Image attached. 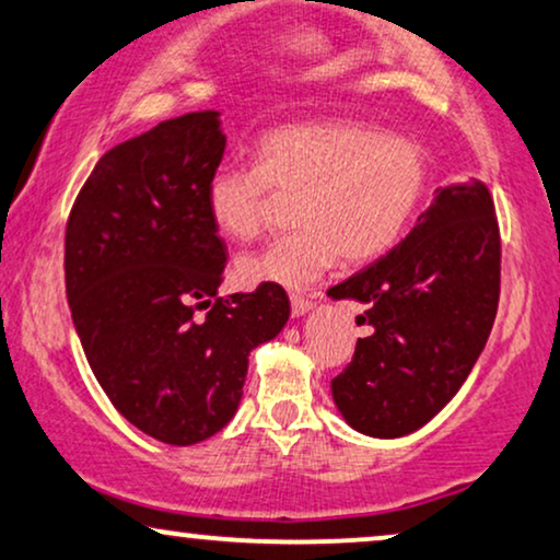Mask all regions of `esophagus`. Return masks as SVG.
Listing matches in <instances>:
<instances>
[{
  "instance_id": "esophagus-1",
  "label": "esophagus",
  "mask_w": 560,
  "mask_h": 560,
  "mask_svg": "<svg viewBox=\"0 0 560 560\" xmlns=\"http://www.w3.org/2000/svg\"><path fill=\"white\" fill-rule=\"evenodd\" d=\"M316 299H319V293H293L291 295V308H293V316H303L308 312V308L314 306Z\"/></svg>"
}]
</instances>
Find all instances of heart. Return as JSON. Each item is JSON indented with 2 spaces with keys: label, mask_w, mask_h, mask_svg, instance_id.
<instances>
[{
  "label": "heart",
  "mask_w": 560,
  "mask_h": 560,
  "mask_svg": "<svg viewBox=\"0 0 560 560\" xmlns=\"http://www.w3.org/2000/svg\"><path fill=\"white\" fill-rule=\"evenodd\" d=\"M428 186L418 142L361 121H306L269 132L257 165H220L207 178V212L223 236L257 238L272 195L295 197L293 233L238 259L244 285L303 288L337 259L361 265L397 244Z\"/></svg>",
  "instance_id": "b5f03b06"
}]
</instances>
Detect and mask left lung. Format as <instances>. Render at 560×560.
<instances>
[{
	"label": "left lung",
	"mask_w": 560,
	"mask_h": 560,
	"mask_svg": "<svg viewBox=\"0 0 560 560\" xmlns=\"http://www.w3.org/2000/svg\"><path fill=\"white\" fill-rule=\"evenodd\" d=\"M361 301L353 361L332 378L350 425L397 439L425 425L459 392L491 335L501 295V233L482 184L444 186L402 244L329 288Z\"/></svg>",
	"instance_id": "8db88e82"
}]
</instances>
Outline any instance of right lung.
Instances as JSON below:
<instances>
[{"label": "right lung", "instance_id": "right-lung-1", "mask_svg": "<svg viewBox=\"0 0 560 560\" xmlns=\"http://www.w3.org/2000/svg\"><path fill=\"white\" fill-rule=\"evenodd\" d=\"M223 150L218 112L161 121L95 163L67 220V301L90 369L163 444L218 433L244 395L248 353L291 316L278 282L215 299L228 254L205 195Z\"/></svg>", "mask_w": 560, "mask_h": 560}]
</instances>
